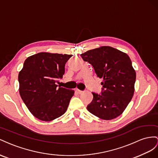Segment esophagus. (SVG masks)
I'll return each mask as SVG.
<instances>
[{
  "label": "esophagus",
  "instance_id": "1",
  "mask_svg": "<svg viewBox=\"0 0 158 158\" xmlns=\"http://www.w3.org/2000/svg\"><path fill=\"white\" fill-rule=\"evenodd\" d=\"M75 92L77 93L78 94H81V93H83L82 91H81V90H79V89H75Z\"/></svg>",
  "mask_w": 158,
  "mask_h": 158
}]
</instances>
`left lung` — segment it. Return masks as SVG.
I'll return each mask as SVG.
<instances>
[{
  "mask_svg": "<svg viewBox=\"0 0 158 158\" xmlns=\"http://www.w3.org/2000/svg\"><path fill=\"white\" fill-rule=\"evenodd\" d=\"M81 56L88 61L103 81L101 94L92 93L87 110L98 118L112 120L120 116L134 95L136 71L127 53L110 46L91 49Z\"/></svg>",
  "mask_w": 158,
  "mask_h": 158,
  "instance_id": "left-lung-1",
  "label": "left lung"
}]
</instances>
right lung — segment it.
<instances>
[{"mask_svg":"<svg viewBox=\"0 0 158 158\" xmlns=\"http://www.w3.org/2000/svg\"><path fill=\"white\" fill-rule=\"evenodd\" d=\"M67 54L40 52L28 57L19 72V93L35 118L51 121L66 112L74 91L56 84L65 73Z\"/></svg>","mask_w":158,"mask_h":158,"instance_id":"obj_1","label":"right lung"}]
</instances>
